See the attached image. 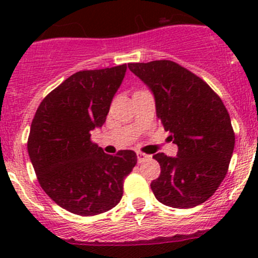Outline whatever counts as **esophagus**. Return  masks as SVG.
<instances>
[{
	"label": "esophagus",
	"instance_id": "34e87169",
	"mask_svg": "<svg viewBox=\"0 0 258 258\" xmlns=\"http://www.w3.org/2000/svg\"><path fill=\"white\" fill-rule=\"evenodd\" d=\"M151 160V156L150 155H146L144 152H137V161H139V163H142L145 162V161H148Z\"/></svg>",
	"mask_w": 258,
	"mask_h": 258
}]
</instances>
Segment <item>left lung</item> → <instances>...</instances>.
Segmentation results:
<instances>
[{
	"label": "left lung",
	"instance_id": "obj_1",
	"mask_svg": "<svg viewBox=\"0 0 258 258\" xmlns=\"http://www.w3.org/2000/svg\"><path fill=\"white\" fill-rule=\"evenodd\" d=\"M128 69L152 90L158 118L178 146L177 157L153 155L161 166L151 182L156 199L173 209L204 204L226 177L235 147L227 108L204 80L170 59Z\"/></svg>",
	"mask_w": 258,
	"mask_h": 258
}]
</instances>
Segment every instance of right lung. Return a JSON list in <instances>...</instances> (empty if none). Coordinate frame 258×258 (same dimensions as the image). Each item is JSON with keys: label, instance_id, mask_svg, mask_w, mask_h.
<instances>
[{"label": "right lung", "instance_id": "right-lung-1", "mask_svg": "<svg viewBox=\"0 0 258 258\" xmlns=\"http://www.w3.org/2000/svg\"><path fill=\"white\" fill-rule=\"evenodd\" d=\"M126 69L76 72L43 98L31 123L27 150L40 186L75 215L113 209L137 163L134 151L107 155L91 141V131L105 123Z\"/></svg>", "mask_w": 258, "mask_h": 258}]
</instances>
